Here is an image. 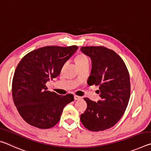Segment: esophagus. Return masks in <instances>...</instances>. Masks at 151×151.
<instances>
[{"label":"esophagus","mask_w":151,"mask_h":151,"mask_svg":"<svg viewBox=\"0 0 151 151\" xmlns=\"http://www.w3.org/2000/svg\"><path fill=\"white\" fill-rule=\"evenodd\" d=\"M74 99H75V101H77V100H80V99H81V97L75 95V96H74Z\"/></svg>","instance_id":"34e87169"}]
</instances>
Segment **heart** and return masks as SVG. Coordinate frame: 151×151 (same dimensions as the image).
<instances>
[{"mask_svg":"<svg viewBox=\"0 0 151 151\" xmlns=\"http://www.w3.org/2000/svg\"><path fill=\"white\" fill-rule=\"evenodd\" d=\"M89 63L88 58L85 55L80 54L76 58V63L77 66H81Z\"/></svg>","mask_w":151,"mask_h":151,"instance_id":"heart-1","label":"heart"}]
</instances>
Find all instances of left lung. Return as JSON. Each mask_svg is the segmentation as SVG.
<instances>
[{
    "mask_svg": "<svg viewBox=\"0 0 151 151\" xmlns=\"http://www.w3.org/2000/svg\"><path fill=\"white\" fill-rule=\"evenodd\" d=\"M92 60L87 83L99 86L101 99L97 103L84 98L87 108L81 115L82 123L91 131H104L116 124L126 110L131 94L129 73L123 60L104 47H83Z\"/></svg>",
    "mask_w": 151,
    "mask_h": 151,
    "instance_id": "left-lung-1",
    "label": "left lung"
}]
</instances>
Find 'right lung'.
Listing matches in <instances>:
<instances>
[{"mask_svg":"<svg viewBox=\"0 0 151 151\" xmlns=\"http://www.w3.org/2000/svg\"><path fill=\"white\" fill-rule=\"evenodd\" d=\"M78 49L75 45L47 46L28 53L14 74L12 94L20 116L39 129H49L59 121L63 109L74 101L72 94L59 95L47 91L46 83L59 75L66 60Z\"/></svg>","mask_w":151,"mask_h":151,"instance_id":"add662e5","label":"right lung"}]
</instances>
